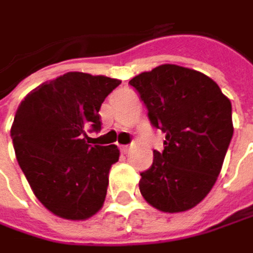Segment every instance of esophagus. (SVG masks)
I'll return each mask as SVG.
<instances>
[{"instance_id":"1","label":"esophagus","mask_w":253,"mask_h":253,"mask_svg":"<svg viewBox=\"0 0 253 253\" xmlns=\"http://www.w3.org/2000/svg\"><path fill=\"white\" fill-rule=\"evenodd\" d=\"M119 150L122 154H126L129 151V145H119Z\"/></svg>"}]
</instances>
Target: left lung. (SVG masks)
I'll list each match as a JSON object with an SVG mask.
<instances>
[{"label":"left lung","mask_w":253,"mask_h":253,"mask_svg":"<svg viewBox=\"0 0 253 253\" xmlns=\"http://www.w3.org/2000/svg\"><path fill=\"white\" fill-rule=\"evenodd\" d=\"M148 109L154 128L166 134L153 166L141 172L142 197L166 213L199 205L222 170L233 135L232 103L209 76L161 64L129 81Z\"/></svg>","instance_id":"left-lung-1"}]
</instances>
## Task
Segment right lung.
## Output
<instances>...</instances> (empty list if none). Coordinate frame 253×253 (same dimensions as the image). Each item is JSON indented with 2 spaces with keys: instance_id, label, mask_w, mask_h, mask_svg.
<instances>
[{
  "instance_id": "right-lung-1",
  "label": "right lung",
  "mask_w": 253,
  "mask_h": 253,
  "mask_svg": "<svg viewBox=\"0 0 253 253\" xmlns=\"http://www.w3.org/2000/svg\"><path fill=\"white\" fill-rule=\"evenodd\" d=\"M121 81L69 72L21 100L11 126L17 161L36 197L59 217L84 220L102 208L117 145H92L99 109Z\"/></svg>"
}]
</instances>
